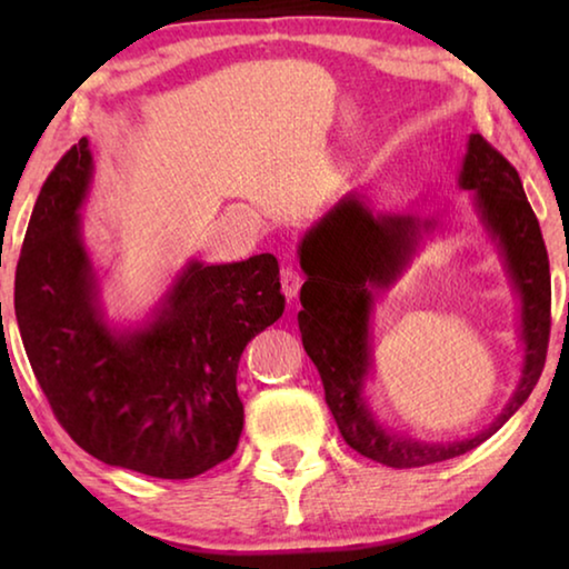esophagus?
<instances>
[{"instance_id": "esophagus-1", "label": "esophagus", "mask_w": 569, "mask_h": 569, "mask_svg": "<svg viewBox=\"0 0 569 569\" xmlns=\"http://www.w3.org/2000/svg\"><path fill=\"white\" fill-rule=\"evenodd\" d=\"M301 283H303L301 273L293 271V268H283V271H281V291H283L288 301H296L298 291H301Z\"/></svg>"}]
</instances>
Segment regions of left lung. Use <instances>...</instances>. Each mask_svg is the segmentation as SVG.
Instances as JSON below:
<instances>
[{
    "label": "left lung",
    "instance_id": "8db88e82",
    "mask_svg": "<svg viewBox=\"0 0 569 569\" xmlns=\"http://www.w3.org/2000/svg\"><path fill=\"white\" fill-rule=\"evenodd\" d=\"M457 182L471 192V210L502 261L517 298V339L522 346L512 397L489 427L471 437L423 441L399 435L366 393L373 371L371 319L377 293L389 291L407 273L427 238L447 218L371 210L359 192H346L298 243L306 273L298 329L306 353L321 373L326 403L346 445L393 469L437 465L487 441L532 393L547 356L550 261L519 172L481 134L471 132Z\"/></svg>",
    "mask_w": 569,
    "mask_h": 569
}]
</instances>
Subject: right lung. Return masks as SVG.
<instances>
[{"instance_id": "obj_1", "label": "right lung", "mask_w": 569, "mask_h": 569, "mask_svg": "<svg viewBox=\"0 0 569 569\" xmlns=\"http://www.w3.org/2000/svg\"><path fill=\"white\" fill-rule=\"evenodd\" d=\"M92 172L82 138L34 203L14 278L24 351L57 421L88 455L158 479L198 477L238 447V361L283 316L278 261L190 258L140 321H114L84 243Z\"/></svg>"}]
</instances>
